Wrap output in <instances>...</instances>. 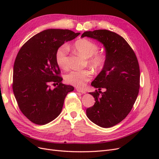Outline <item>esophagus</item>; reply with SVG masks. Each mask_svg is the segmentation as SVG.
I'll return each mask as SVG.
<instances>
[{
    "label": "esophagus",
    "mask_w": 159,
    "mask_h": 159,
    "mask_svg": "<svg viewBox=\"0 0 159 159\" xmlns=\"http://www.w3.org/2000/svg\"><path fill=\"white\" fill-rule=\"evenodd\" d=\"M77 91H78V92H80L81 93H85V91L82 89H79V88H76Z\"/></svg>",
    "instance_id": "esophagus-1"
}]
</instances>
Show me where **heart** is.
Wrapping results in <instances>:
<instances>
[{"label": "heart", "mask_w": 159, "mask_h": 159, "mask_svg": "<svg viewBox=\"0 0 159 159\" xmlns=\"http://www.w3.org/2000/svg\"><path fill=\"white\" fill-rule=\"evenodd\" d=\"M74 50L87 58V63L93 69L102 70L106 63V57L102 52H98L99 46L95 42L87 38H80L74 44ZM69 48L68 45L62 44L57 48L55 54L56 64L60 68L66 69L68 67ZM93 72L89 69L72 70L65 75V80L68 84L76 87L82 88L91 78Z\"/></svg>", "instance_id": "heart-1"}]
</instances>
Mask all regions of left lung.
Returning a JSON list of instances; mask_svg holds the SVG:
<instances>
[{
    "label": "left lung",
    "instance_id": "8db88e82",
    "mask_svg": "<svg viewBox=\"0 0 159 159\" xmlns=\"http://www.w3.org/2000/svg\"><path fill=\"white\" fill-rule=\"evenodd\" d=\"M85 36L102 42L106 52L104 68L91 83L98 88L89 93L95 103L86 109V114L98 125L111 127L127 116L137 99L140 87L138 60L127 42L117 33L96 30L85 32L81 37Z\"/></svg>",
    "mask_w": 159,
    "mask_h": 159
}]
</instances>
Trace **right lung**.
<instances>
[{"instance_id": "1", "label": "right lung", "mask_w": 159, "mask_h": 159, "mask_svg": "<svg viewBox=\"0 0 159 159\" xmlns=\"http://www.w3.org/2000/svg\"><path fill=\"white\" fill-rule=\"evenodd\" d=\"M80 34L70 30L48 29L32 36L19 50L14 64L12 89L27 119L45 125L60 114L66 96L74 90L61 83L55 59L57 48ZM51 83L57 86L51 88Z\"/></svg>"}]
</instances>
